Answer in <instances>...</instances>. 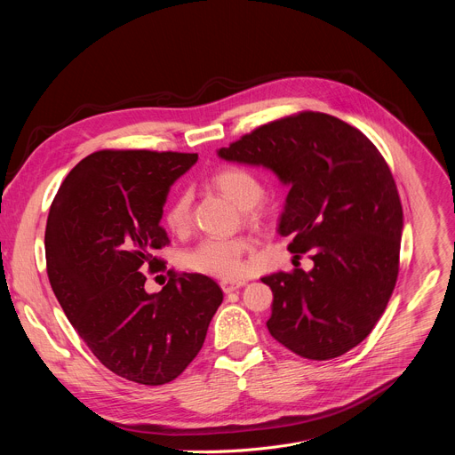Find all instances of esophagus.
<instances>
[{
    "instance_id": "obj_1",
    "label": "esophagus",
    "mask_w": 455,
    "mask_h": 455,
    "mask_svg": "<svg viewBox=\"0 0 455 455\" xmlns=\"http://www.w3.org/2000/svg\"><path fill=\"white\" fill-rule=\"evenodd\" d=\"M244 284H246L244 281H223L221 288L225 293H232V291H237L239 288H243Z\"/></svg>"
}]
</instances>
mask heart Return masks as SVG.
<instances>
[{"instance_id":"1","label":"heart","mask_w":455,"mask_h":455,"mask_svg":"<svg viewBox=\"0 0 455 455\" xmlns=\"http://www.w3.org/2000/svg\"><path fill=\"white\" fill-rule=\"evenodd\" d=\"M212 185L235 204L239 209H251L263 196V185L257 176L239 165H227L218 169ZM165 223L172 232L187 230L190 223V196L188 192H178L165 209ZM250 239L244 235L235 237H212L194 246L185 255V263L190 270L218 279H239L244 274V253L250 248Z\"/></svg>"}]
</instances>
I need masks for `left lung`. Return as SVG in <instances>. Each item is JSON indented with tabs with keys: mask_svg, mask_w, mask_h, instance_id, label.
<instances>
[{
	"mask_svg": "<svg viewBox=\"0 0 455 455\" xmlns=\"http://www.w3.org/2000/svg\"><path fill=\"white\" fill-rule=\"evenodd\" d=\"M218 156L263 165L290 187L277 232L288 250H313V268L277 272L270 335L309 360L356 347L396 286L403 211L395 178L374 144L344 120L302 111L241 137Z\"/></svg>",
	"mask_w": 455,
	"mask_h": 455,
	"instance_id": "left-lung-1",
	"label": "left lung"
}]
</instances>
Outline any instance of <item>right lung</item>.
Masks as SVG:
<instances>
[{"mask_svg":"<svg viewBox=\"0 0 455 455\" xmlns=\"http://www.w3.org/2000/svg\"><path fill=\"white\" fill-rule=\"evenodd\" d=\"M198 155L104 149L64 178L50 207L44 250L52 290L92 353L115 374L164 385L200 353L223 291L202 274H169L148 293L144 272L169 244L160 220L171 185Z\"/></svg>","mask_w":455,"mask_h":455,"instance_id":"1","label":"right lung"}]
</instances>
